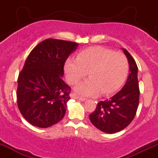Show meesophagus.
I'll list each match as a JSON object with an SVG mask.
<instances>
[{"instance_id":"obj_1","label":"esophagus","mask_w":158,"mask_h":158,"mask_svg":"<svg viewBox=\"0 0 158 158\" xmlns=\"http://www.w3.org/2000/svg\"><path fill=\"white\" fill-rule=\"evenodd\" d=\"M70 97L73 98V99H78V100H79V101H85V98L81 97H79V96H78L77 94H75V93L70 94Z\"/></svg>"}]
</instances>
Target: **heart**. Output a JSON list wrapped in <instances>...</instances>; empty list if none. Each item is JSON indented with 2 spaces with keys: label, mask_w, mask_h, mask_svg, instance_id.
Listing matches in <instances>:
<instances>
[{
  "label": "heart",
  "mask_w": 158,
  "mask_h": 158,
  "mask_svg": "<svg viewBox=\"0 0 158 158\" xmlns=\"http://www.w3.org/2000/svg\"><path fill=\"white\" fill-rule=\"evenodd\" d=\"M67 80L75 85L88 74L89 79L76 88L79 94L97 96L113 94L122 86L129 70L126 56L101 46L90 47L68 59L64 65Z\"/></svg>",
  "instance_id": "obj_1"
}]
</instances>
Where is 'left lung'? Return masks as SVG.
Segmentation results:
<instances>
[{
	"instance_id": "1",
	"label": "left lung",
	"mask_w": 158,
	"mask_h": 158,
	"mask_svg": "<svg viewBox=\"0 0 158 158\" xmlns=\"http://www.w3.org/2000/svg\"><path fill=\"white\" fill-rule=\"evenodd\" d=\"M129 63L130 73L126 85L109 99L98 102L89 115L90 122L98 129L114 134L126 128L135 118L139 105V89L137 65L126 49H123Z\"/></svg>"
}]
</instances>
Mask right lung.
I'll return each mask as SVG.
<instances>
[{"label": "right lung", "instance_id": "add662e5", "mask_svg": "<svg viewBox=\"0 0 158 158\" xmlns=\"http://www.w3.org/2000/svg\"><path fill=\"white\" fill-rule=\"evenodd\" d=\"M77 46L72 41L48 39L27 56L18 78L17 103L32 126L48 128L64 117L71 88L61 77L65 61Z\"/></svg>", "mask_w": 158, "mask_h": 158}]
</instances>
